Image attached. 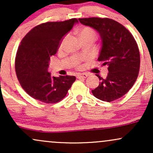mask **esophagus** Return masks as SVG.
I'll use <instances>...</instances> for the list:
<instances>
[{"label": "esophagus", "instance_id": "1", "mask_svg": "<svg viewBox=\"0 0 153 153\" xmlns=\"http://www.w3.org/2000/svg\"><path fill=\"white\" fill-rule=\"evenodd\" d=\"M87 73H79V74L77 75V78H85L88 77Z\"/></svg>", "mask_w": 153, "mask_h": 153}]
</instances>
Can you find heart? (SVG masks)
<instances>
[{"mask_svg":"<svg viewBox=\"0 0 153 153\" xmlns=\"http://www.w3.org/2000/svg\"><path fill=\"white\" fill-rule=\"evenodd\" d=\"M79 35H80V37L82 40L85 39H94L95 40L96 37H97V33H96V31L93 28L89 27V26H85V27L82 28L81 30L80 31V32H79ZM67 37H68V36L66 35V36H65L62 38V39L60 42V44H59V46H63L65 42L66 41Z\"/></svg>","mask_w":153,"mask_h":153,"instance_id":"heart-1","label":"heart"}]
</instances>
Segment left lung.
<instances>
[{"label": "left lung", "mask_w": 153, "mask_h": 153, "mask_svg": "<svg viewBox=\"0 0 153 153\" xmlns=\"http://www.w3.org/2000/svg\"><path fill=\"white\" fill-rule=\"evenodd\" d=\"M78 20L99 33L102 47L98 60L108 66L106 79L97 75L101 82L92 94L107 102L122 97L133 86L140 71V55L136 40L127 28L111 19L91 17Z\"/></svg>", "instance_id": "8db88e82"}]
</instances>
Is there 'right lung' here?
Here are the masks:
<instances>
[{"mask_svg":"<svg viewBox=\"0 0 153 153\" xmlns=\"http://www.w3.org/2000/svg\"><path fill=\"white\" fill-rule=\"evenodd\" d=\"M77 22L74 18L43 23L22 39L16 55V73L21 86L33 99L46 103H57L65 97L75 82L76 78L71 75L52 76L48 66L61 39Z\"/></svg>","mask_w":153,"mask_h":153,"instance_id":"1","label":"right lung"}]
</instances>
